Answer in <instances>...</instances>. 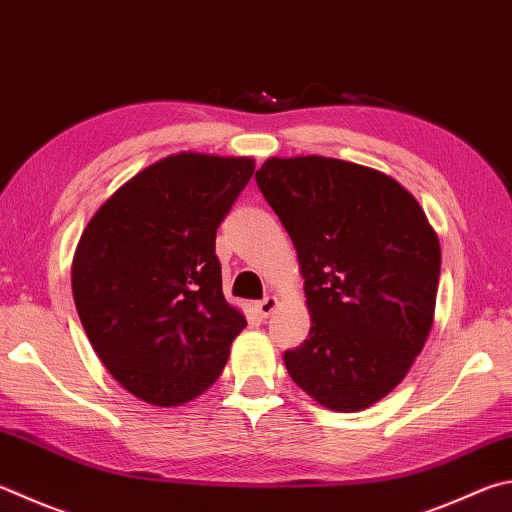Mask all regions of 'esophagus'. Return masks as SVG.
Here are the masks:
<instances>
[{
  "instance_id": "obj_1",
  "label": "esophagus",
  "mask_w": 512,
  "mask_h": 512,
  "mask_svg": "<svg viewBox=\"0 0 512 512\" xmlns=\"http://www.w3.org/2000/svg\"><path fill=\"white\" fill-rule=\"evenodd\" d=\"M255 309H257L259 315H262V318H268V315H271L277 309V297H273V295L264 297V300H259L255 304Z\"/></svg>"
}]
</instances>
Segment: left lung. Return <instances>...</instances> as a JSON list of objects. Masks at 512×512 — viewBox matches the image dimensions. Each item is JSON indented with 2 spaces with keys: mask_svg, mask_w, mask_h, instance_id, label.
I'll return each instance as SVG.
<instances>
[{
  "mask_svg": "<svg viewBox=\"0 0 512 512\" xmlns=\"http://www.w3.org/2000/svg\"><path fill=\"white\" fill-rule=\"evenodd\" d=\"M300 259L311 331L288 374L333 412L401 383L434 322L439 237L401 183L327 156L268 159L255 174Z\"/></svg>",
  "mask_w": 512,
  "mask_h": 512,
  "instance_id": "8db88e82",
  "label": "left lung"
}]
</instances>
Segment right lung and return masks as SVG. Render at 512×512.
<instances>
[{
  "label": "right lung",
  "mask_w": 512,
  "mask_h": 512,
  "mask_svg": "<svg viewBox=\"0 0 512 512\" xmlns=\"http://www.w3.org/2000/svg\"><path fill=\"white\" fill-rule=\"evenodd\" d=\"M253 172L248 156L172 154L111 194L82 232L71 266L80 322L109 374L145 403L206 392L246 327L221 291L215 239Z\"/></svg>",
  "instance_id": "obj_1"
}]
</instances>
